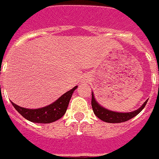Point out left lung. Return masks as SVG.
<instances>
[{
  "label": "left lung",
  "mask_w": 159,
  "mask_h": 159,
  "mask_svg": "<svg viewBox=\"0 0 159 159\" xmlns=\"http://www.w3.org/2000/svg\"><path fill=\"white\" fill-rule=\"evenodd\" d=\"M147 103V100L143 103V105L138 108L137 110L132 111V112H116V111H111L107 110L106 108L100 106L98 102H96L94 99V94H92V99H91V106L94 113L98 118H99L101 120L104 121L107 123H122L125 121L129 120L130 119L136 116L137 114H139L141 111L145 107Z\"/></svg>",
  "instance_id": "8db88e82"
}]
</instances>
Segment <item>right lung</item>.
Returning a JSON list of instances; mask_svg holds the SVG:
<instances>
[{
    "mask_svg": "<svg viewBox=\"0 0 159 159\" xmlns=\"http://www.w3.org/2000/svg\"><path fill=\"white\" fill-rule=\"evenodd\" d=\"M77 86L66 92L58 99L48 106L39 109H27L12 102L14 108L27 120L39 124H49L61 119L65 115L69 106V100Z\"/></svg>",
    "mask_w": 159,
    "mask_h": 159,
    "instance_id": "1",
    "label": "right lung"
}]
</instances>
